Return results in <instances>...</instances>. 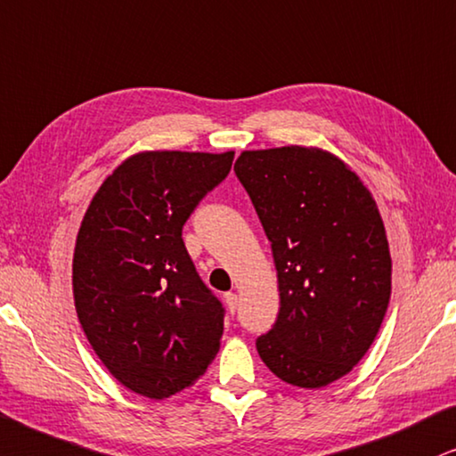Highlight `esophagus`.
I'll use <instances>...</instances> for the list:
<instances>
[{
	"mask_svg": "<svg viewBox=\"0 0 456 456\" xmlns=\"http://www.w3.org/2000/svg\"><path fill=\"white\" fill-rule=\"evenodd\" d=\"M224 305H227L229 314H235V309H238V295L235 292H227L224 295Z\"/></svg>",
	"mask_w": 456,
	"mask_h": 456,
	"instance_id": "1",
	"label": "esophagus"
}]
</instances>
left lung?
I'll return each mask as SVG.
<instances>
[{
  "label": "left lung",
  "instance_id": "1",
  "mask_svg": "<svg viewBox=\"0 0 456 456\" xmlns=\"http://www.w3.org/2000/svg\"><path fill=\"white\" fill-rule=\"evenodd\" d=\"M278 269L280 314L256 338L275 377L305 389L351 372L370 349L391 297V256L377 201L318 147L241 151L233 166Z\"/></svg>",
  "mask_w": 456,
  "mask_h": 456
}]
</instances>
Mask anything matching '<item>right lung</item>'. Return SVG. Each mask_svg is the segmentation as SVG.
<instances>
[{
	"mask_svg": "<svg viewBox=\"0 0 456 456\" xmlns=\"http://www.w3.org/2000/svg\"><path fill=\"white\" fill-rule=\"evenodd\" d=\"M233 151H142L109 175L73 252L79 324L107 370L164 400L198 381L221 347L224 309L195 271L183 224Z\"/></svg>",
	"mask_w": 456,
	"mask_h": 456,
	"instance_id": "1",
	"label": "right lung"
}]
</instances>
